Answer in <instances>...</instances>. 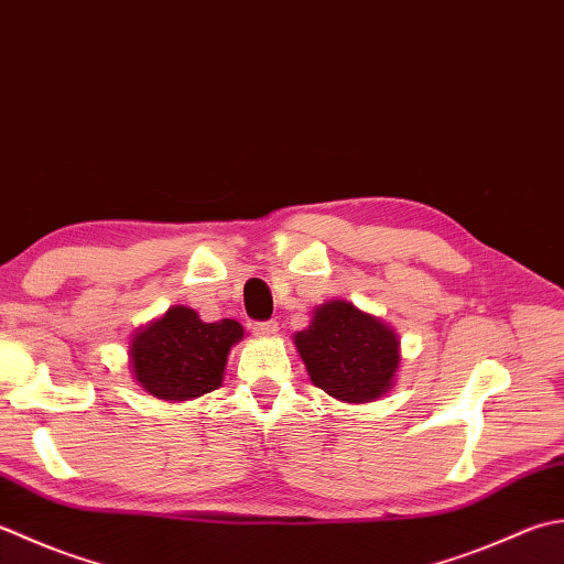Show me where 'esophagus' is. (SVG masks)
<instances>
[{
	"mask_svg": "<svg viewBox=\"0 0 564 564\" xmlns=\"http://www.w3.org/2000/svg\"><path fill=\"white\" fill-rule=\"evenodd\" d=\"M251 333L257 337H273L279 333V323H275V319H261V323L251 325Z\"/></svg>",
	"mask_w": 564,
	"mask_h": 564,
	"instance_id": "obj_1",
	"label": "esophagus"
}]
</instances>
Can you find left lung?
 <instances>
[{"instance_id": "obj_1", "label": "left lung", "mask_w": 564, "mask_h": 564, "mask_svg": "<svg viewBox=\"0 0 564 564\" xmlns=\"http://www.w3.org/2000/svg\"><path fill=\"white\" fill-rule=\"evenodd\" d=\"M311 381L347 403L379 399L399 369V337L381 319L347 301L317 307L313 323L295 335Z\"/></svg>"}]
</instances>
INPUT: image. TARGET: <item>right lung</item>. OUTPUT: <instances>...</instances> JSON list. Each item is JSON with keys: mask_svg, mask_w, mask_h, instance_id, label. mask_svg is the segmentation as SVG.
I'll return each mask as SVG.
<instances>
[{"mask_svg": "<svg viewBox=\"0 0 564 564\" xmlns=\"http://www.w3.org/2000/svg\"><path fill=\"white\" fill-rule=\"evenodd\" d=\"M245 337L237 319L203 323L191 307H171L131 341L139 386L163 401H187L223 383L227 355Z\"/></svg>", "mask_w": 564, "mask_h": 564, "instance_id": "obj_1", "label": "right lung"}]
</instances>
